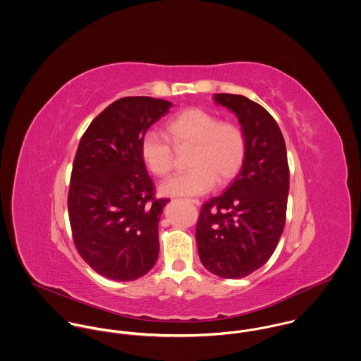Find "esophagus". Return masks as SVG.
<instances>
[{"mask_svg":"<svg viewBox=\"0 0 361 361\" xmlns=\"http://www.w3.org/2000/svg\"><path fill=\"white\" fill-rule=\"evenodd\" d=\"M188 202H191V203L195 204V206H200V200H188Z\"/></svg>","mask_w":361,"mask_h":361,"instance_id":"1","label":"esophagus"}]
</instances>
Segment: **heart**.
<instances>
[{
  "label": "heart",
  "mask_w": 361,
  "mask_h": 361,
  "mask_svg": "<svg viewBox=\"0 0 361 361\" xmlns=\"http://www.w3.org/2000/svg\"><path fill=\"white\" fill-rule=\"evenodd\" d=\"M163 134L174 149H191L187 158L191 169L163 183L164 195L206 194L216 180L219 184L231 181L246 158V137L240 126L221 121L200 108H188L171 116L163 126ZM166 142L158 134L148 133L140 144L141 161L158 177L169 176L173 169V151Z\"/></svg>",
  "instance_id": "heart-1"
}]
</instances>
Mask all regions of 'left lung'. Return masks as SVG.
<instances>
[{
	"mask_svg": "<svg viewBox=\"0 0 361 361\" xmlns=\"http://www.w3.org/2000/svg\"><path fill=\"white\" fill-rule=\"evenodd\" d=\"M213 99L238 118L246 158L226 192L202 206L197 243L206 270L234 280L260 269L279 245L289 167L280 127L262 105L235 94H214Z\"/></svg>",
	"mask_w": 361,
	"mask_h": 361,
	"instance_id": "left-lung-1",
	"label": "left lung"
}]
</instances>
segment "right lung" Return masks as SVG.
Returning a JSON list of instances; mask_svg holds the SVG:
<instances>
[{
  "label": "right lung",
  "mask_w": 361,
  "mask_h": 361,
  "mask_svg": "<svg viewBox=\"0 0 361 361\" xmlns=\"http://www.w3.org/2000/svg\"><path fill=\"white\" fill-rule=\"evenodd\" d=\"M171 106L152 97L121 98L81 137L71 177L69 220L82 260L109 280H137L158 260L159 220L169 200L154 198L140 144Z\"/></svg>",
  "instance_id": "add662e5"
}]
</instances>
